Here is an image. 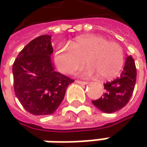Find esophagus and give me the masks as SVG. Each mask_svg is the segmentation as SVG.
I'll list each match as a JSON object with an SVG mask.
<instances>
[{
  "instance_id": "34e87169",
  "label": "esophagus",
  "mask_w": 147,
  "mask_h": 147,
  "mask_svg": "<svg viewBox=\"0 0 147 147\" xmlns=\"http://www.w3.org/2000/svg\"><path fill=\"white\" fill-rule=\"evenodd\" d=\"M76 82L81 85H86L88 83V82H84V81H80V80H76Z\"/></svg>"
}]
</instances>
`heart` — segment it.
<instances>
[{
  "label": "heart",
  "instance_id": "b5f03b06",
  "mask_svg": "<svg viewBox=\"0 0 147 147\" xmlns=\"http://www.w3.org/2000/svg\"><path fill=\"white\" fill-rule=\"evenodd\" d=\"M85 61L88 63L82 75L102 79L117 76L124 65L123 47L115 42H109L101 36H84L71 42L70 46L60 44L54 52V63L65 74L76 71Z\"/></svg>",
  "mask_w": 147,
  "mask_h": 147
}]
</instances>
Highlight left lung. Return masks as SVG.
<instances>
[{"instance_id": "obj_1", "label": "left lung", "mask_w": 147, "mask_h": 147, "mask_svg": "<svg viewBox=\"0 0 147 147\" xmlns=\"http://www.w3.org/2000/svg\"><path fill=\"white\" fill-rule=\"evenodd\" d=\"M136 67L131 56L127 57L123 71L120 76L104 83L105 89L103 95L92 103L100 111L112 113L124 107L129 101L136 82Z\"/></svg>"}]
</instances>
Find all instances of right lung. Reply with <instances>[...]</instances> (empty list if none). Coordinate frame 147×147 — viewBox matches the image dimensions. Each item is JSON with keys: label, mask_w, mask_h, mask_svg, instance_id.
<instances>
[{"label": "right lung", "mask_w": 147, "mask_h": 147, "mask_svg": "<svg viewBox=\"0 0 147 147\" xmlns=\"http://www.w3.org/2000/svg\"><path fill=\"white\" fill-rule=\"evenodd\" d=\"M53 52L51 36H40L21 50L13 65L15 94L23 107L36 116L53 114L74 82L54 71Z\"/></svg>", "instance_id": "right-lung-1"}]
</instances>
